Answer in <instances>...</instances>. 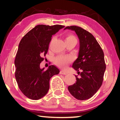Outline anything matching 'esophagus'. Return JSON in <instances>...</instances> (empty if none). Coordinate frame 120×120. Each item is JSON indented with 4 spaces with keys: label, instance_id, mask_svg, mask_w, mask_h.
Here are the masks:
<instances>
[{
    "label": "esophagus",
    "instance_id": "esophagus-1",
    "mask_svg": "<svg viewBox=\"0 0 120 120\" xmlns=\"http://www.w3.org/2000/svg\"><path fill=\"white\" fill-rule=\"evenodd\" d=\"M60 74H62V75H67V71H65V70H61L60 71Z\"/></svg>",
    "mask_w": 120,
    "mask_h": 120
}]
</instances>
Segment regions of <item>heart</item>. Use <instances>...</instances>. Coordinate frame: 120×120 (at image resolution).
Returning a JSON list of instances; mask_svg holds the SVG:
<instances>
[{
  "label": "heart",
  "mask_w": 120,
  "mask_h": 120,
  "mask_svg": "<svg viewBox=\"0 0 120 120\" xmlns=\"http://www.w3.org/2000/svg\"><path fill=\"white\" fill-rule=\"evenodd\" d=\"M71 40H76V39L73 35L71 34H68L65 38V41ZM70 60H71V58L70 57L60 55L55 57V63L58 66L61 67V68H64L69 63Z\"/></svg>",
  "instance_id": "1"
}]
</instances>
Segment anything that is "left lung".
<instances>
[{"label":"left lung","mask_w":120,"mask_h":120,"mask_svg":"<svg viewBox=\"0 0 120 120\" xmlns=\"http://www.w3.org/2000/svg\"><path fill=\"white\" fill-rule=\"evenodd\" d=\"M75 31L79 39L78 58L72 67L78 71L76 81L69 86L72 96L78 100H86L96 93L103 83L106 69L104 55L101 46L92 34L76 26H68L65 29Z\"/></svg>","instance_id":"8db88e82"}]
</instances>
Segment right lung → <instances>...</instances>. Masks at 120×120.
I'll use <instances>...</instances> for the list:
<instances>
[{"mask_svg":"<svg viewBox=\"0 0 120 120\" xmlns=\"http://www.w3.org/2000/svg\"><path fill=\"white\" fill-rule=\"evenodd\" d=\"M64 27L62 25L39 24L21 39L15 60V78L19 90L29 99L38 100L45 96L50 88V80L60 73L55 65L47 70L40 64L48 51L52 35Z\"/></svg>","mask_w":120,"mask_h":120,"instance_id":"1","label":"right lung"}]
</instances>
